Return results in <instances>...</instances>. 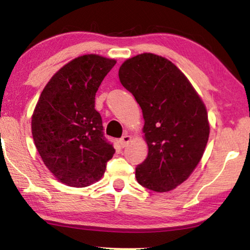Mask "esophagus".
Segmentation results:
<instances>
[{"label": "esophagus", "mask_w": 250, "mask_h": 250, "mask_svg": "<svg viewBox=\"0 0 250 250\" xmlns=\"http://www.w3.org/2000/svg\"><path fill=\"white\" fill-rule=\"evenodd\" d=\"M130 139H131V137H130L129 135H126V133H125V135L122 136L121 138H120V140H119V144H120L121 147H125L129 144Z\"/></svg>", "instance_id": "esophagus-1"}]
</instances>
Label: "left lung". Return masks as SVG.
Segmentation results:
<instances>
[{
  "label": "left lung",
  "instance_id": "8db88e82",
  "mask_svg": "<svg viewBox=\"0 0 250 250\" xmlns=\"http://www.w3.org/2000/svg\"><path fill=\"white\" fill-rule=\"evenodd\" d=\"M119 78L145 120L148 155L137 165V181L153 191L172 190L187 180L205 150L209 135L205 105L184 73L159 55L126 60Z\"/></svg>",
  "mask_w": 250,
  "mask_h": 250
}]
</instances>
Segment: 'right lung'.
<instances>
[{
  "instance_id": "add662e5",
  "label": "right lung",
  "mask_w": 250,
  "mask_h": 250,
  "mask_svg": "<svg viewBox=\"0 0 250 250\" xmlns=\"http://www.w3.org/2000/svg\"><path fill=\"white\" fill-rule=\"evenodd\" d=\"M115 60L79 56L52 77L31 119L36 148L63 184L87 187L100 180L115 149L104 137L95 95Z\"/></svg>"
}]
</instances>
